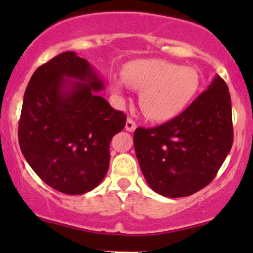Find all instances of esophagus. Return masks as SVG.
<instances>
[{
  "label": "esophagus",
  "mask_w": 253,
  "mask_h": 253,
  "mask_svg": "<svg viewBox=\"0 0 253 253\" xmlns=\"http://www.w3.org/2000/svg\"><path fill=\"white\" fill-rule=\"evenodd\" d=\"M125 128H126V130H128V132H134L135 128H136V125L134 123V120H133V119H130V118L127 119L126 126H125Z\"/></svg>",
  "instance_id": "34e87169"
}]
</instances>
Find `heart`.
Segmentation results:
<instances>
[{
    "instance_id": "heart-1",
    "label": "heart",
    "mask_w": 253,
    "mask_h": 253,
    "mask_svg": "<svg viewBox=\"0 0 253 253\" xmlns=\"http://www.w3.org/2000/svg\"><path fill=\"white\" fill-rule=\"evenodd\" d=\"M123 77L110 80L112 91L123 96L126 84L140 90V108L145 117L156 123L169 121L181 114L200 86L195 69L162 59L133 60L124 68Z\"/></svg>"
}]
</instances>
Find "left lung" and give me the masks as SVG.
Listing matches in <instances>:
<instances>
[{
    "mask_svg": "<svg viewBox=\"0 0 253 253\" xmlns=\"http://www.w3.org/2000/svg\"><path fill=\"white\" fill-rule=\"evenodd\" d=\"M133 144L151 189L165 197L195 194L213 181L233 144L228 86L220 76L184 112L135 129Z\"/></svg>",
    "mask_w": 253,
    "mask_h": 253,
    "instance_id": "obj_1",
    "label": "left lung"
}]
</instances>
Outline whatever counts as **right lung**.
I'll list each match as a JSON object with an SVG mask.
<instances>
[{
  "mask_svg": "<svg viewBox=\"0 0 253 253\" xmlns=\"http://www.w3.org/2000/svg\"><path fill=\"white\" fill-rule=\"evenodd\" d=\"M103 89L88 60L72 51L39 66L26 88L20 149L34 172L60 193L92 190L108 171L110 141L126 115L96 94Z\"/></svg>",
  "mask_w": 253,
  "mask_h": 253,
  "instance_id": "right-lung-1",
  "label": "right lung"
}]
</instances>
